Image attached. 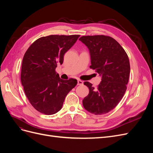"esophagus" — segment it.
Here are the masks:
<instances>
[{"mask_svg": "<svg viewBox=\"0 0 153 153\" xmlns=\"http://www.w3.org/2000/svg\"><path fill=\"white\" fill-rule=\"evenodd\" d=\"M83 82L82 80H78V81H77V84L78 85H83Z\"/></svg>", "mask_w": 153, "mask_h": 153, "instance_id": "obj_1", "label": "esophagus"}]
</instances>
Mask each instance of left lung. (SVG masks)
I'll use <instances>...</instances> for the list:
<instances>
[{
    "label": "left lung",
    "instance_id": "obj_1",
    "mask_svg": "<svg viewBox=\"0 0 153 153\" xmlns=\"http://www.w3.org/2000/svg\"><path fill=\"white\" fill-rule=\"evenodd\" d=\"M79 40L89 48L90 68L101 76L97 87L84 82L89 93L83 100V106L91 114H106L118 105L126 91L130 73L128 56L117 41L110 36H86Z\"/></svg>",
    "mask_w": 153,
    "mask_h": 153
}]
</instances>
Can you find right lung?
<instances>
[{"label": "right lung", "instance_id": "right-lung-1", "mask_svg": "<svg viewBox=\"0 0 153 153\" xmlns=\"http://www.w3.org/2000/svg\"><path fill=\"white\" fill-rule=\"evenodd\" d=\"M80 35H50L36 40L23 58L21 82L27 98L38 112L52 115L62 108L68 92L77 84L73 78L61 79L55 71L64 55Z\"/></svg>", "mask_w": 153, "mask_h": 153}]
</instances>
